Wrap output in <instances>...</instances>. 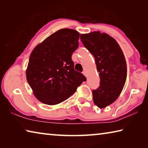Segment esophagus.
<instances>
[{"label":"esophagus","mask_w":148,"mask_h":148,"mask_svg":"<svg viewBox=\"0 0 148 148\" xmlns=\"http://www.w3.org/2000/svg\"><path fill=\"white\" fill-rule=\"evenodd\" d=\"M82 73H83V74L85 76H87V72H86V71H83V72H82Z\"/></svg>","instance_id":"1"}]
</instances>
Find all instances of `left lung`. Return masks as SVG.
Returning a JSON list of instances; mask_svg holds the SVG:
<instances>
[{
    "instance_id": "8db88e82",
    "label": "left lung",
    "mask_w": 148,
    "mask_h": 148,
    "mask_svg": "<svg viewBox=\"0 0 148 148\" xmlns=\"http://www.w3.org/2000/svg\"><path fill=\"white\" fill-rule=\"evenodd\" d=\"M84 46L94 56L100 86L92 91L95 104L104 108L116 101L127 79V63L116 40L105 32L93 31L80 36Z\"/></svg>"
}]
</instances>
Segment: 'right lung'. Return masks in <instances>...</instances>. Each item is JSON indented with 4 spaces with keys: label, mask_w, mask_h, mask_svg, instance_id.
I'll return each instance as SVG.
<instances>
[{
    "label": "right lung",
    "mask_w": 148,
    "mask_h": 148,
    "mask_svg": "<svg viewBox=\"0 0 148 148\" xmlns=\"http://www.w3.org/2000/svg\"><path fill=\"white\" fill-rule=\"evenodd\" d=\"M79 33L62 29L32 50L26 70L35 97L47 105L59 104L76 91L86 77L75 71L72 55L79 46Z\"/></svg>",
    "instance_id": "1"
}]
</instances>
